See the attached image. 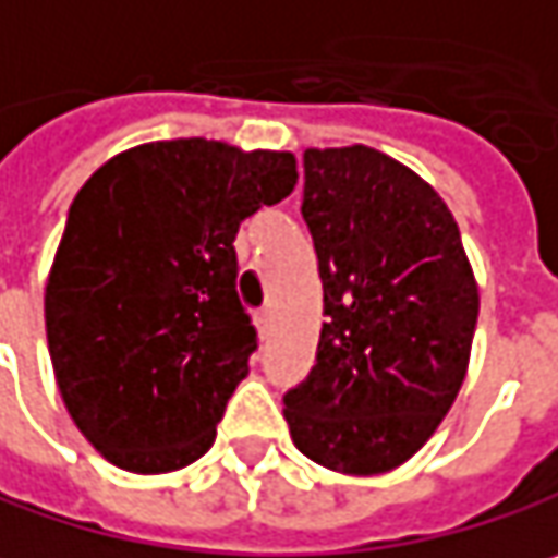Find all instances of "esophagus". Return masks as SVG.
<instances>
[{
	"mask_svg": "<svg viewBox=\"0 0 558 558\" xmlns=\"http://www.w3.org/2000/svg\"><path fill=\"white\" fill-rule=\"evenodd\" d=\"M255 325H258V335H262V338H268V331H271V312L268 310L255 312Z\"/></svg>",
	"mask_w": 558,
	"mask_h": 558,
	"instance_id": "34e87169",
	"label": "esophagus"
}]
</instances>
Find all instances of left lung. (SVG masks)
I'll return each instance as SVG.
<instances>
[{"instance_id":"left-lung-1","label":"left lung","mask_w":558,"mask_h":558,"mask_svg":"<svg viewBox=\"0 0 558 558\" xmlns=\"http://www.w3.org/2000/svg\"><path fill=\"white\" fill-rule=\"evenodd\" d=\"M303 180L325 325L283 416L315 464L385 474L458 398L480 312L474 271L439 192L388 154L310 148Z\"/></svg>"}]
</instances>
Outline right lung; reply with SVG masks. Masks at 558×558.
Instances as JSON below:
<instances>
[{"label":"right lung","instance_id":"right-lung-1","mask_svg":"<svg viewBox=\"0 0 558 558\" xmlns=\"http://www.w3.org/2000/svg\"><path fill=\"white\" fill-rule=\"evenodd\" d=\"M293 185V154L177 138L116 154L75 195L47 341L75 426L116 468L167 474L214 445L258 347L233 240Z\"/></svg>","mask_w":558,"mask_h":558}]
</instances>
